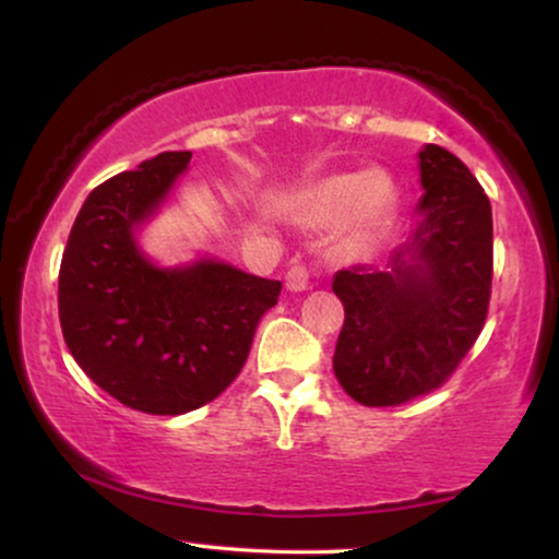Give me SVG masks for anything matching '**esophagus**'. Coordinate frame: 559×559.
<instances>
[{
  "instance_id": "34e87169",
  "label": "esophagus",
  "mask_w": 559,
  "mask_h": 559,
  "mask_svg": "<svg viewBox=\"0 0 559 559\" xmlns=\"http://www.w3.org/2000/svg\"><path fill=\"white\" fill-rule=\"evenodd\" d=\"M312 280H316V272H312L310 266H305V264L289 266L287 274H285L287 289H293V293H302V289L312 287Z\"/></svg>"
}]
</instances>
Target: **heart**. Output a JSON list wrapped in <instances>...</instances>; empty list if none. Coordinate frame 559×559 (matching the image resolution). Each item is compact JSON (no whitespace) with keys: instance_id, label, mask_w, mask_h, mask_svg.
Here are the masks:
<instances>
[{"instance_id":"heart-1","label":"heart","mask_w":559,"mask_h":559,"mask_svg":"<svg viewBox=\"0 0 559 559\" xmlns=\"http://www.w3.org/2000/svg\"><path fill=\"white\" fill-rule=\"evenodd\" d=\"M396 203L394 180L384 173H343L305 188L289 201V211L310 224L346 218L350 243L373 239L392 216Z\"/></svg>"}]
</instances>
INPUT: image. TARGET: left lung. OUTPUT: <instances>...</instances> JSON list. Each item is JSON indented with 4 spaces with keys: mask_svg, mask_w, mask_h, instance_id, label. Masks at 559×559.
<instances>
[{
    "mask_svg": "<svg viewBox=\"0 0 559 559\" xmlns=\"http://www.w3.org/2000/svg\"><path fill=\"white\" fill-rule=\"evenodd\" d=\"M425 195L409 241L381 272L341 270L343 320L333 369L364 407H396L440 389L486 325L493 277L491 203L453 152H419Z\"/></svg>",
    "mask_w": 559,
    "mask_h": 559,
    "instance_id": "obj_1",
    "label": "left lung"
}]
</instances>
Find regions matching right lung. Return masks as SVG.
I'll return each mask as SVG.
<instances>
[{
  "mask_svg": "<svg viewBox=\"0 0 559 559\" xmlns=\"http://www.w3.org/2000/svg\"><path fill=\"white\" fill-rule=\"evenodd\" d=\"M190 152H163L94 188L58 274L66 346L86 377L129 409L186 415L239 377L282 282L221 262L159 270L134 226L157 209Z\"/></svg>",
  "mask_w": 559,
  "mask_h": 559,
  "instance_id": "right-lung-1",
  "label": "right lung"
}]
</instances>
